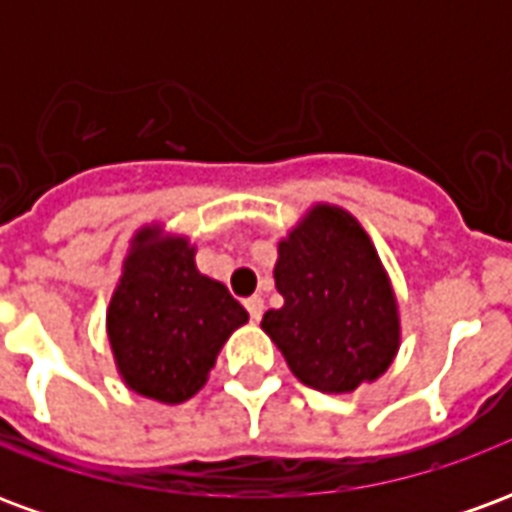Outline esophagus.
<instances>
[{
    "label": "esophagus",
    "mask_w": 512,
    "mask_h": 512,
    "mask_svg": "<svg viewBox=\"0 0 512 512\" xmlns=\"http://www.w3.org/2000/svg\"><path fill=\"white\" fill-rule=\"evenodd\" d=\"M244 307L252 321H260V318H263V299H260V296H249V299L244 301Z\"/></svg>",
    "instance_id": "obj_1"
}]
</instances>
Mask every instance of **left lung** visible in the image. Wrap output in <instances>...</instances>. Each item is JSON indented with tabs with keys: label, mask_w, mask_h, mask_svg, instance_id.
<instances>
[{
	"label": "left lung",
	"mask_w": 512,
	"mask_h": 512,
	"mask_svg": "<svg viewBox=\"0 0 512 512\" xmlns=\"http://www.w3.org/2000/svg\"><path fill=\"white\" fill-rule=\"evenodd\" d=\"M274 279L285 304L260 326L299 381L318 392H351L392 365L395 293L354 216L318 205L279 244Z\"/></svg>",
	"instance_id": "1"
}]
</instances>
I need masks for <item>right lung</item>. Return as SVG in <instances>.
<instances>
[{
  "label": "right lung",
  "mask_w": 512,
  "mask_h": 512,
  "mask_svg": "<svg viewBox=\"0 0 512 512\" xmlns=\"http://www.w3.org/2000/svg\"><path fill=\"white\" fill-rule=\"evenodd\" d=\"M153 235H136L109 304V343L134 392L183 403L205 384L224 340L249 315L222 282L202 277L183 238Z\"/></svg>",
  "instance_id": "add662e5"
}]
</instances>
